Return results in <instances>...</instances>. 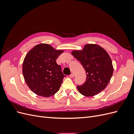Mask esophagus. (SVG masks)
Segmentation results:
<instances>
[{
  "mask_svg": "<svg viewBox=\"0 0 134 134\" xmlns=\"http://www.w3.org/2000/svg\"><path fill=\"white\" fill-rule=\"evenodd\" d=\"M74 76V74H71L70 75V77L71 78H73V77Z\"/></svg>",
  "mask_w": 134,
  "mask_h": 134,
  "instance_id": "1",
  "label": "esophagus"
}]
</instances>
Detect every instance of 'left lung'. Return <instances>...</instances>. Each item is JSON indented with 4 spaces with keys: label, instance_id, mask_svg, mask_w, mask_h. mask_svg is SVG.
Returning <instances> with one entry per match:
<instances>
[{
    "label": "left lung",
    "instance_id": "1",
    "mask_svg": "<svg viewBox=\"0 0 134 134\" xmlns=\"http://www.w3.org/2000/svg\"><path fill=\"white\" fill-rule=\"evenodd\" d=\"M72 55L80 62L86 70L87 79L82 86H78L80 93L92 97L104 90L113 72L110 56L103 47L97 44H86L82 50H74Z\"/></svg>",
    "mask_w": 134,
    "mask_h": 134
}]
</instances>
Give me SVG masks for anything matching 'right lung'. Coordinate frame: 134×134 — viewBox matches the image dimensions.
Returning <instances> with one entry per match:
<instances>
[{"label": "right lung", "mask_w": 134, "mask_h": 134, "mask_svg": "<svg viewBox=\"0 0 134 134\" xmlns=\"http://www.w3.org/2000/svg\"><path fill=\"white\" fill-rule=\"evenodd\" d=\"M64 51L47 43L37 44L28 51L22 72L28 87L35 94L49 97L58 92L65 76L56 60Z\"/></svg>", "instance_id": "right-lung-1"}]
</instances>
